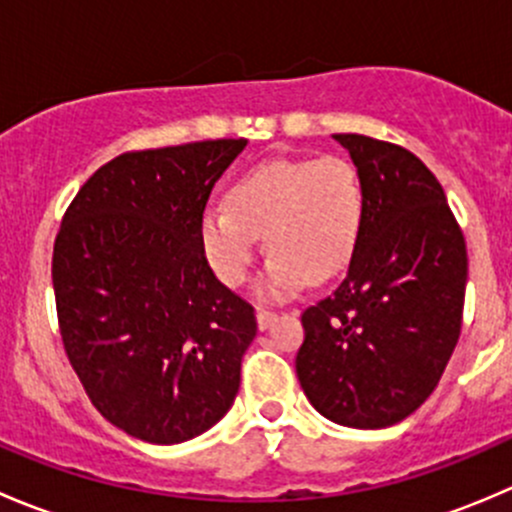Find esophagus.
Segmentation results:
<instances>
[{"label": "esophagus", "mask_w": 512, "mask_h": 512, "mask_svg": "<svg viewBox=\"0 0 512 512\" xmlns=\"http://www.w3.org/2000/svg\"><path fill=\"white\" fill-rule=\"evenodd\" d=\"M277 314L275 312H267V309H257V327L260 329H270V324L275 322Z\"/></svg>", "instance_id": "1"}]
</instances>
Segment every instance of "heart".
<instances>
[{
    "instance_id": "b5f03b06",
    "label": "heart",
    "mask_w": 512,
    "mask_h": 512,
    "mask_svg": "<svg viewBox=\"0 0 512 512\" xmlns=\"http://www.w3.org/2000/svg\"><path fill=\"white\" fill-rule=\"evenodd\" d=\"M366 218L359 168L344 156L280 158L232 183L227 205L200 215L205 260L227 287L247 280L260 237L272 252L255 282L265 302L289 299L349 265Z\"/></svg>"
}]
</instances>
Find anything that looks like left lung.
Wrapping results in <instances>:
<instances>
[{
    "instance_id": "obj_1",
    "label": "left lung",
    "mask_w": 512,
    "mask_h": 512,
    "mask_svg": "<svg viewBox=\"0 0 512 512\" xmlns=\"http://www.w3.org/2000/svg\"><path fill=\"white\" fill-rule=\"evenodd\" d=\"M366 188L347 277L302 314L297 379L349 428H389L438 386L461 334L466 240L436 175L406 148L337 133Z\"/></svg>"
}]
</instances>
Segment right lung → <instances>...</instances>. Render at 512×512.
Wrapping results in <instances>:
<instances>
[{
	"label": "right lung",
	"mask_w": 512,
	"mask_h": 512,
	"mask_svg": "<svg viewBox=\"0 0 512 512\" xmlns=\"http://www.w3.org/2000/svg\"><path fill=\"white\" fill-rule=\"evenodd\" d=\"M245 146L123 153L61 220L51 280L66 356L98 414L146 443L200 436L240 389L255 309L210 270L200 215Z\"/></svg>",
	"instance_id": "add662e5"
}]
</instances>
